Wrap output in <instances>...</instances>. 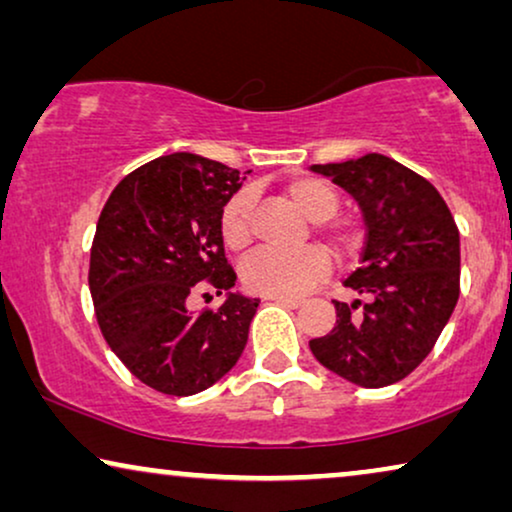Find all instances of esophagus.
<instances>
[{
    "instance_id": "1",
    "label": "esophagus",
    "mask_w": 512,
    "mask_h": 512,
    "mask_svg": "<svg viewBox=\"0 0 512 512\" xmlns=\"http://www.w3.org/2000/svg\"><path fill=\"white\" fill-rule=\"evenodd\" d=\"M268 300H272V303H279V305H286V307H300V305H303V300H300V298H286V296H268Z\"/></svg>"
}]
</instances>
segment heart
Wrapping results in <instances>:
<instances>
[{
    "instance_id": "obj_1",
    "label": "heart",
    "mask_w": 512,
    "mask_h": 512,
    "mask_svg": "<svg viewBox=\"0 0 512 512\" xmlns=\"http://www.w3.org/2000/svg\"><path fill=\"white\" fill-rule=\"evenodd\" d=\"M286 198L305 219L317 223L321 237L338 254L356 249L361 235L356 223L335 221L340 209V193L331 181L321 177H298L286 186ZM221 240L230 251H244L251 244V195L235 193L221 209ZM328 272V258L319 249H303L296 254L263 249L242 263V282L261 296H300L312 289Z\"/></svg>"
}]
</instances>
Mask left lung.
<instances>
[{
	"mask_svg": "<svg viewBox=\"0 0 512 512\" xmlns=\"http://www.w3.org/2000/svg\"><path fill=\"white\" fill-rule=\"evenodd\" d=\"M310 170L345 188L366 221L361 265L345 279L366 303L335 300L333 331L310 349L359 387H389L429 356L457 305V223L431 181L382 153Z\"/></svg>",
	"mask_w": 512,
	"mask_h": 512,
	"instance_id": "obj_1",
	"label": "left lung"
}]
</instances>
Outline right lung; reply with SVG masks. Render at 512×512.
Instances as JSON below:
<instances>
[{"label": "right lung", "instance_id": "1", "mask_svg": "<svg viewBox=\"0 0 512 512\" xmlns=\"http://www.w3.org/2000/svg\"><path fill=\"white\" fill-rule=\"evenodd\" d=\"M244 174L195 153H170L130 172L104 205L90 249L100 331L137 380L193 396L235 366L261 300L233 291L219 230ZM200 285L226 292L219 311L191 313Z\"/></svg>", "mask_w": 512, "mask_h": 512}]
</instances>
